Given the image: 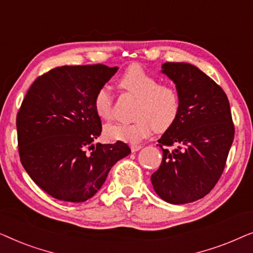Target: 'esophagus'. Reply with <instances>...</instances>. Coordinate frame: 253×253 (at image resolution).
I'll list each match as a JSON object with an SVG mask.
<instances>
[{
  "label": "esophagus",
  "mask_w": 253,
  "mask_h": 253,
  "mask_svg": "<svg viewBox=\"0 0 253 253\" xmlns=\"http://www.w3.org/2000/svg\"><path fill=\"white\" fill-rule=\"evenodd\" d=\"M140 148H141V145H137V144L131 145V151H132V152H137V151H139Z\"/></svg>",
  "instance_id": "34e87169"
}]
</instances>
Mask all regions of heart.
<instances>
[{
    "instance_id": "heart-1",
    "label": "heart",
    "mask_w": 253,
    "mask_h": 253,
    "mask_svg": "<svg viewBox=\"0 0 253 253\" xmlns=\"http://www.w3.org/2000/svg\"><path fill=\"white\" fill-rule=\"evenodd\" d=\"M117 84L129 94L136 96L134 117L132 123H114L106 126L105 134L108 139L126 143H138L155 130L164 132L175 123L181 108V100L175 87L159 84L158 79L139 65H130L121 75ZM95 113L103 120L113 117V96L107 87L95 93Z\"/></svg>"
}]
</instances>
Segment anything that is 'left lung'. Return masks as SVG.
Here are the masks:
<instances>
[{
	"instance_id": "1",
	"label": "left lung",
	"mask_w": 253,
	"mask_h": 253,
	"mask_svg": "<svg viewBox=\"0 0 253 253\" xmlns=\"http://www.w3.org/2000/svg\"><path fill=\"white\" fill-rule=\"evenodd\" d=\"M176 85L181 108L159 139L162 162L151 176L154 191L175 205L205 197L219 181L234 140L230 105L223 89L195 65L162 64Z\"/></svg>"
}]
</instances>
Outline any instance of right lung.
I'll return each instance as SVG.
<instances>
[{"instance_id":"obj_1","label":"right lung","mask_w":253,"mask_h":253,"mask_svg":"<svg viewBox=\"0 0 253 253\" xmlns=\"http://www.w3.org/2000/svg\"><path fill=\"white\" fill-rule=\"evenodd\" d=\"M119 68L58 67L38 77L18 114L20 161L33 182L58 200L82 203L101 189L114 165L131 153L123 141L93 145L101 134L98 89Z\"/></svg>"}]
</instances>
